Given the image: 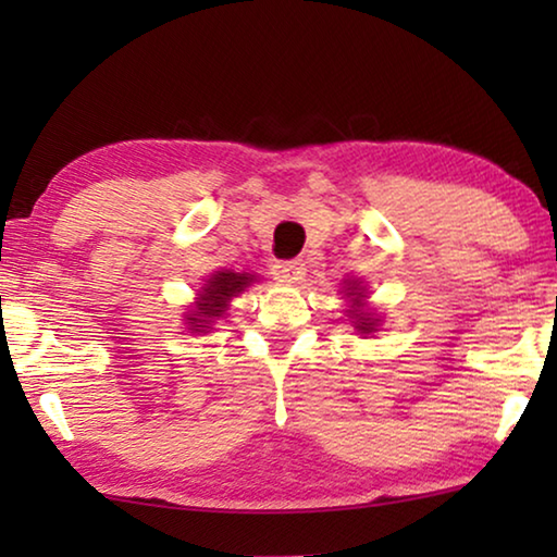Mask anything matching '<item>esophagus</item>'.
I'll return each instance as SVG.
<instances>
[{
	"mask_svg": "<svg viewBox=\"0 0 557 557\" xmlns=\"http://www.w3.org/2000/svg\"><path fill=\"white\" fill-rule=\"evenodd\" d=\"M305 262L301 260H282L275 265V275L280 282H299L301 277H305Z\"/></svg>",
	"mask_w": 557,
	"mask_h": 557,
	"instance_id": "esophagus-1",
	"label": "esophagus"
}]
</instances>
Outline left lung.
<instances>
[{
	"label": "left lung",
	"instance_id": "obj_1",
	"mask_svg": "<svg viewBox=\"0 0 557 557\" xmlns=\"http://www.w3.org/2000/svg\"><path fill=\"white\" fill-rule=\"evenodd\" d=\"M344 295L346 299L351 301V309H346L348 319L358 334H373L375 326H379L381 319L375 317L373 312H366V287L363 282L354 277V280H344Z\"/></svg>",
	"mask_w": 557,
	"mask_h": 557
}]
</instances>
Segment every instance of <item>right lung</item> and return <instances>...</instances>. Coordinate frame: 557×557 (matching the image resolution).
<instances>
[{"label":"right lung","instance_id":"1","mask_svg":"<svg viewBox=\"0 0 557 557\" xmlns=\"http://www.w3.org/2000/svg\"><path fill=\"white\" fill-rule=\"evenodd\" d=\"M256 282L250 272H233V270H215L199 289V297L194 301V309L186 312V324L191 334L211 332L213 322L228 312L231 299L238 297L245 287Z\"/></svg>","mask_w":557,"mask_h":557}]
</instances>
